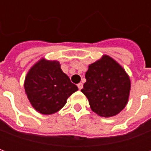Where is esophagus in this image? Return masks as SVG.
<instances>
[{"mask_svg": "<svg viewBox=\"0 0 151 151\" xmlns=\"http://www.w3.org/2000/svg\"><path fill=\"white\" fill-rule=\"evenodd\" d=\"M78 87L79 90H82V87H83V84L80 82V83H78Z\"/></svg>", "mask_w": 151, "mask_h": 151, "instance_id": "1", "label": "esophagus"}]
</instances>
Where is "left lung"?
Wrapping results in <instances>:
<instances>
[{"label":"left lung","instance_id":"1","mask_svg":"<svg viewBox=\"0 0 151 151\" xmlns=\"http://www.w3.org/2000/svg\"><path fill=\"white\" fill-rule=\"evenodd\" d=\"M86 82L81 91L94 112L102 117L116 116L125 108L131 82L125 69L108 55L88 65Z\"/></svg>","mask_w":151,"mask_h":151}]
</instances>
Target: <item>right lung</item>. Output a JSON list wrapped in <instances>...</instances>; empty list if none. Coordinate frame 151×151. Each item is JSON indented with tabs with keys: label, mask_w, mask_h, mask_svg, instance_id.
Returning <instances> with one entry per match:
<instances>
[{
	"label": "right lung",
	"mask_w": 151,
	"mask_h": 151,
	"mask_svg": "<svg viewBox=\"0 0 151 151\" xmlns=\"http://www.w3.org/2000/svg\"><path fill=\"white\" fill-rule=\"evenodd\" d=\"M24 89L31 106L43 115L60 111L69 96L78 90L60 69L58 60L44 57L29 69L25 78Z\"/></svg>",
	"instance_id": "obj_1"
}]
</instances>
